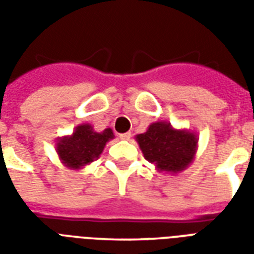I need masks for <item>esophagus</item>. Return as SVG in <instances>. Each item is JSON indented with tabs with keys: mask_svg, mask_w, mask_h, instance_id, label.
Returning <instances> with one entry per match:
<instances>
[{
	"mask_svg": "<svg viewBox=\"0 0 254 254\" xmlns=\"http://www.w3.org/2000/svg\"><path fill=\"white\" fill-rule=\"evenodd\" d=\"M120 138L124 139V141H129V139L131 138V133H124V134H120Z\"/></svg>",
	"mask_w": 254,
	"mask_h": 254,
	"instance_id": "34e87169",
	"label": "esophagus"
}]
</instances>
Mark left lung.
Instances as JSON below:
<instances>
[{
	"label": "left lung",
	"instance_id": "8db88e82",
	"mask_svg": "<svg viewBox=\"0 0 254 254\" xmlns=\"http://www.w3.org/2000/svg\"><path fill=\"white\" fill-rule=\"evenodd\" d=\"M146 161L154 163L158 171L181 173L191 165L197 147L196 134L174 129L169 123H153L142 134L135 135Z\"/></svg>",
	"mask_w": 254,
	"mask_h": 254
}]
</instances>
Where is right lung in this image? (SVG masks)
I'll list each match as a JSON object with an SVG mask.
<instances>
[{
  "mask_svg": "<svg viewBox=\"0 0 254 254\" xmlns=\"http://www.w3.org/2000/svg\"><path fill=\"white\" fill-rule=\"evenodd\" d=\"M113 138L115 134L111 127L97 133L89 124H81L71 135L58 138L57 153L65 167L83 169L99 158L108 141Z\"/></svg>",
  "mask_w": 254,
  "mask_h": 254,
  "instance_id": "right-lung-1",
  "label": "right lung"
}]
</instances>
